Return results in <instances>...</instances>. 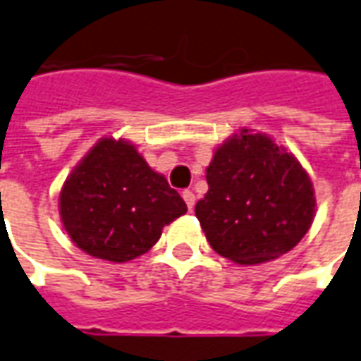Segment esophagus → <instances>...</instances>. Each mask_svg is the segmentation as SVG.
Segmentation results:
<instances>
[{
    "instance_id": "34e87169",
    "label": "esophagus",
    "mask_w": 361,
    "mask_h": 361,
    "mask_svg": "<svg viewBox=\"0 0 361 361\" xmlns=\"http://www.w3.org/2000/svg\"><path fill=\"white\" fill-rule=\"evenodd\" d=\"M183 198H185V202H186V206H188V209L192 212L194 202H196V196H194V194H192V190H185V192H183Z\"/></svg>"
}]
</instances>
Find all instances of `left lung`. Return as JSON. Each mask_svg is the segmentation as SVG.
<instances>
[{
  "mask_svg": "<svg viewBox=\"0 0 361 361\" xmlns=\"http://www.w3.org/2000/svg\"><path fill=\"white\" fill-rule=\"evenodd\" d=\"M206 173L208 192L194 212L217 255L260 264L286 255L307 233L313 185L299 161L264 134L233 135Z\"/></svg>",
  "mask_w": 361,
  "mask_h": 361,
  "instance_id": "obj_1",
  "label": "left lung"
}]
</instances>
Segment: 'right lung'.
Masks as SVG:
<instances>
[{"label":"right lung","instance_id":"1","mask_svg":"<svg viewBox=\"0 0 361 361\" xmlns=\"http://www.w3.org/2000/svg\"><path fill=\"white\" fill-rule=\"evenodd\" d=\"M186 212L167 178L134 145L104 137L87 153L60 192L71 241L87 255L126 262L159 241L161 229Z\"/></svg>","mask_w":361,"mask_h":361}]
</instances>
